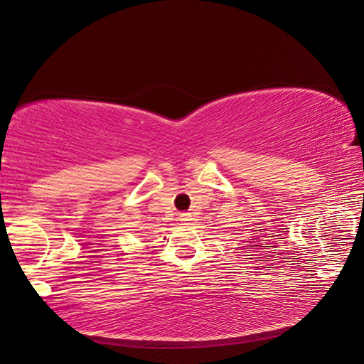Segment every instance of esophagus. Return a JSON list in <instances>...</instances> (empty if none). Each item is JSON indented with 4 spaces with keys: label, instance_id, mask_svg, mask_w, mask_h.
<instances>
[{
    "label": "esophagus",
    "instance_id": "34e87169",
    "mask_svg": "<svg viewBox=\"0 0 364 364\" xmlns=\"http://www.w3.org/2000/svg\"><path fill=\"white\" fill-rule=\"evenodd\" d=\"M190 213H181L179 215V221H182V223H187V221H190Z\"/></svg>",
    "mask_w": 364,
    "mask_h": 364
}]
</instances>
